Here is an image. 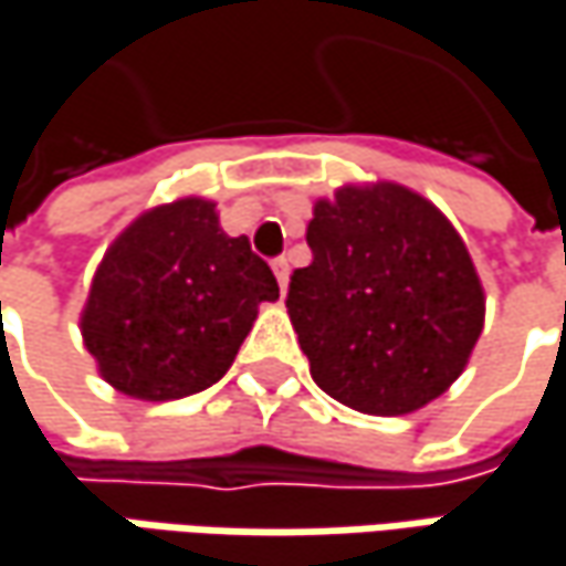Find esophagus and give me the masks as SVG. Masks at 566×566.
I'll use <instances>...</instances> for the list:
<instances>
[{
  "instance_id": "1",
  "label": "esophagus",
  "mask_w": 566,
  "mask_h": 566,
  "mask_svg": "<svg viewBox=\"0 0 566 566\" xmlns=\"http://www.w3.org/2000/svg\"><path fill=\"white\" fill-rule=\"evenodd\" d=\"M272 269H275V279H279V287H287V279H291V262H287V259H275V262H272Z\"/></svg>"
}]
</instances>
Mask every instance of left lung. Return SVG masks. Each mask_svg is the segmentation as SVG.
Instances as JSON below:
<instances>
[{"instance_id":"1","label":"left lung","mask_w":566,"mask_h":566,"mask_svg":"<svg viewBox=\"0 0 566 566\" xmlns=\"http://www.w3.org/2000/svg\"><path fill=\"white\" fill-rule=\"evenodd\" d=\"M287 316L319 390L368 416L442 397L478 346L483 284L451 220L397 182L339 185L307 223Z\"/></svg>"}]
</instances>
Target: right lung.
<instances>
[{"mask_svg": "<svg viewBox=\"0 0 566 566\" xmlns=\"http://www.w3.org/2000/svg\"><path fill=\"white\" fill-rule=\"evenodd\" d=\"M265 301H279L272 269L247 237L220 230L214 201L188 195L117 233L92 275L80 329L105 381L163 403L220 381Z\"/></svg>", "mask_w": 566, "mask_h": 566, "instance_id": "add662e5", "label": "right lung"}]
</instances>
